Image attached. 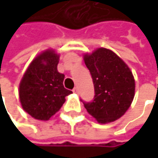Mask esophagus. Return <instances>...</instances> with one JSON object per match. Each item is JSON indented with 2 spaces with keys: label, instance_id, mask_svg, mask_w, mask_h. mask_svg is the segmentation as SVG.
Wrapping results in <instances>:
<instances>
[{
  "label": "esophagus",
  "instance_id": "esophagus-1",
  "mask_svg": "<svg viewBox=\"0 0 158 158\" xmlns=\"http://www.w3.org/2000/svg\"><path fill=\"white\" fill-rule=\"evenodd\" d=\"M73 92H74V93H78V92H79V89H78V87H75V88L73 89Z\"/></svg>",
  "mask_w": 158,
  "mask_h": 158
}]
</instances>
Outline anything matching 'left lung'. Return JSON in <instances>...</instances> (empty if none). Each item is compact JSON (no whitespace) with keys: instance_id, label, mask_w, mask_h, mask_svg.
Instances as JSON below:
<instances>
[{"instance_id":"obj_1","label":"left lung","mask_w":158,"mask_h":158,"mask_svg":"<svg viewBox=\"0 0 158 158\" xmlns=\"http://www.w3.org/2000/svg\"><path fill=\"white\" fill-rule=\"evenodd\" d=\"M84 62L95 90L92 102H83L87 111L100 123L121 118L135 97V84L130 69L114 52L103 48L85 54Z\"/></svg>"}]
</instances>
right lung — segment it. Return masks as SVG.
I'll list each match as a JSON object with an SVG mask.
<instances>
[{
  "label": "right lung",
  "instance_id": "right-lung-1",
  "mask_svg": "<svg viewBox=\"0 0 158 158\" xmlns=\"http://www.w3.org/2000/svg\"><path fill=\"white\" fill-rule=\"evenodd\" d=\"M59 55L48 49L38 55L29 65L19 85L23 109L33 118L48 121L72 93L64 88L65 75L57 71Z\"/></svg>",
  "mask_w": 158,
  "mask_h": 158
}]
</instances>
